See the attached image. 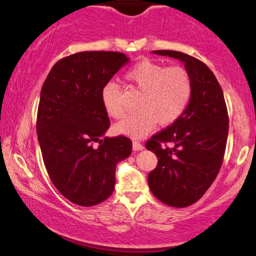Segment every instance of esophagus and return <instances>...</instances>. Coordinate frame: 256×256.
<instances>
[{"mask_svg": "<svg viewBox=\"0 0 256 256\" xmlns=\"http://www.w3.org/2000/svg\"><path fill=\"white\" fill-rule=\"evenodd\" d=\"M132 148H134V152H140V150L144 149V146H143V144H140V142L134 140V142H132Z\"/></svg>", "mask_w": 256, "mask_h": 256, "instance_id": "34e87169", "label": "esophagus"}]
</instances>
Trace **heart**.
Returning a JSON list of instances; mask_svg holds the SVG:
<instances>
[{
    "label": "heart",
    "instance_id": "obj_1",
    "mask_svg": "<svg viewBox=\"0 0 256 256\" xmlns=\"http://www.w3.org/2000/svg\"><path fill=\"white\" fill-rule=\"evenodd\" d=\"M126 80L140 92L137 101L140 112L126 116L114 126V131L132 138H142L156 124L169 125L180 118L192 96V80L182 66H164L156 62H138L126 72ZM102 104L112 118L124 114L119 102V89L107 83L102 89Z\"/></svg>",
    "mask_w": 256,
    "mask_h": 256
}]
</instances>
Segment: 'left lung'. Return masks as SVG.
Returning <instances> with one entry per match:
<instances>
[{
  "label": "left lung",
  "mask_w": 256,
  "mask_h": 256,
  "mask_svg": "<svg viewBox=\"0 0 256 256\" xmlns=\"http://www.w3.org/2000/svg\"><path fill=\"white\" fill-rule=\"evenodd\" d=\"M152 52L182 62L192 80V96L180 118L146 144L158 160L148 175L152 194L166 205L186 208L205 194L222 167L229 131L226 104L216 76L202 60L178 51Z\"/></svg>",
  "instance_id": "8db88e82"
}]
</instances>
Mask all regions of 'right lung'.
Instances as JSON below:
<instances>
[{
	"instance_id": "add662e5",
	"label": "right lung",
	"mask_w": 256,
	"mask_h": 256,
	"mask_svg": "<svg viewBox=\"0 0 256 256\" xmlns=\"http://www.w3.org/2000/svg\"><path fill=\"white\" fill-rule=\"evenodd\" d=\"M128 62L113 51L70 54L52 66L42 87L36 134L42 160L56 188L76 205L108 198L116 164L131 155L130 138L104 137L110 122L102 89Z\"/></svg>"
}]
</instances>
